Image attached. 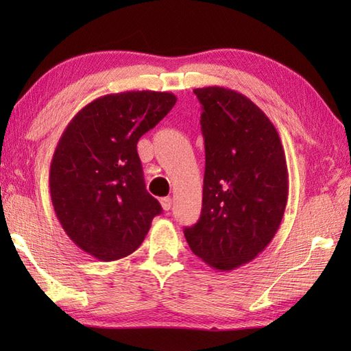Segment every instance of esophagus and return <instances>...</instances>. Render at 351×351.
<instances>
[{
    "label": "esophagus",
    "mask_w": 351,
    "mask_h": 351,
    "mask_svg": "<svg viewBox=\"0 0 351 351\" xmlns=\"http://www.w3.org/2000/svg\"><path fill=\"white\" fill-rule=\"evenodd\" d=\"M160 204H161L164 211H169L170 208H171V199H170V197H162V199L160 200Z\"/></svg>",
    "instance_id": "esophagus-1"
}]
</instances>
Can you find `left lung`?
Wrapping results in <instances>:
<instances>
[{"label":"left lung","instance_id":"obj_1","mask_svg":"<svg viewBox=\"0 0 351 351\" xmlns=\"http://www.w3.org/2000/svg\"><path fill=\"white\" fill-rule=\"evenodd\" d=\"M202 104V213L184 235L191 252L220 271L250 263L278 232L288 199V169L278 131L247 96L195 88Z\"/></svg>","mask_w":351,"mask_h":351}]
</instances>
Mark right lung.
<instances>
[{
    "instance_id": "1",
    "label": "right lung",
    "mask_w": 351,
    "mask_h": 351,
    "mask_svg": "<svg viewBox=\"0 0 351 351\" xmlns=\"http://www.w3.org/2000/svg\"><path fill=\"white\" fill-rule=\"evenodd\" d=\"M175 104L169 92L101 96L58 140L49 169L52 206L71 240L96 259L131 255L162 211L146 191L137 143Z\"/></svg>"
}]
</instances>
